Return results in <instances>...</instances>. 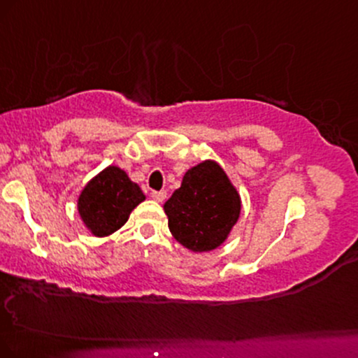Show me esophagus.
<instances>
[{"instance_id":"1","label":"esophagus","mask_w":358,"mask_h":358,"mask_svg":"<svg viewBox=\"0 0 358 358\" xmlns=\"http://www.w3.org/2000/svg\"><path fill=\"white\" fill-rule=\"evenodd\" d=\"M151 197H152V199L154 201H156V202H162V201H164L166 199V197H167V194L164 192V191H154L152 194H151Z\"/></svg>"}]
</instances>
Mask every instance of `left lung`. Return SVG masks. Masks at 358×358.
Here are the masks:
<instances>
[{"label":"left lung","instance_id":"obj_1","mask_svg":"<svg viewBox=\"0 0 358 358\" xmlns=\"http://www.w3.org/2000/svg\"><path fill=\"white\" fill-rule=\"evenodd\" d=\"M169 231L192 252H209L224 244L241 215V196L215 161L189 169L164 204Z\"/></svg>","mask_w":358,"mask_h":358}]
</instances>
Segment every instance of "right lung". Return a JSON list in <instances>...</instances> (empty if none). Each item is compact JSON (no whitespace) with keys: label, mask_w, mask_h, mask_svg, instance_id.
I'll use <instances>...</instances> for the list:
<instances>
[{"label":"right lung","mask_w":358,"mask_h":358,"mask_svg":"<svg viewBox=\"0 0 358 358\" xmlns=\"http://www.w3.org/2000/svg\"><path fill=\"white\" fill-rule=\"evenodd\" d=\"M145 199L141 187L121 167L109 166L86 184L78 197V213L96 237L111 236Z\"/></svg>","instance_id":"add662e5"}]
</instances>
